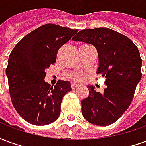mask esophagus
<instances>
[{
  "label": "esophagus",
  "instance_id": "obj_1",
  "mask_svg": "<svg viewBox=\"0 0 146 146\" xmlns=\"http://www.w3.org/2000/svg\"><path fill=\"white\" fill-rule=\"evenodd\" d=\"M77 87H78V84H76L75 83H72V84H71V88H72V89L76 88Z\"/></svg>",
  "mask_w": 146,
  "mask_h": 146
}]
</instances>
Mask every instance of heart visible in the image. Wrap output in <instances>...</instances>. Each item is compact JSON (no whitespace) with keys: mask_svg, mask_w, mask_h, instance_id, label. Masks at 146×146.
<instances>
[{"mask_svg":"<svg viewBox=\"0 0 146 146\" xmlns=\"http://www.w3.org/2000/svg\"><path fill=\"white\" fill-rule=\"evenodd\" d=\"M70 77L75 82H81L85 79V75L81 73H72L70 75Z\"/></svg>","mask_w":146,"mask_h":146,"instance_id":"1","label":"heart"}]
</instances>
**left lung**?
<instances>
[{"label":"left lung","instance_id":"1","mask_svg":"<svg viewBox=\"0 0 146 146\" xmlns=\"http://www.w3.org/2000/svg\"><path fill=\"white\" fill-rule=\"evenodd\" d=\"M92 44L97 49V74L106 78L101 94L89 86V95L81 101L83 116L89 123L109 126L127 110L141 78V58L138 48L122 33L109 28L80 30L73 38Z\"/></svg>","mask_w":146,"mask_h":146}]
</instances>
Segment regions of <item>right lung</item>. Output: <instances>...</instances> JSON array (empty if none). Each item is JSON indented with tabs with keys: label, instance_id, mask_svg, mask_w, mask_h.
I'll list each match as a JSON object with an SVG mask.
<instances>
[{
	"label": "right lung",
	"instance_id": "1",
	"mask_svg": "<svg viewBox=\"0 0 146 146\" xmlns=\"http://www.w3.org/2000/svg\"><path fill=\"white\" fill-rule=\"evenodd\" d=\"M78 31L45 24L24 36L9 55L6 75L11 102L27 122L44 126L54 122L63 96L70 92L69 81L54 86L44 81L45 70L56 62L59 48Z\"/></svg>",
	"mask_w": 146,
	"mask_h": 146
}]
</instances>
